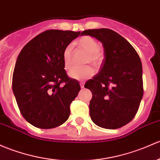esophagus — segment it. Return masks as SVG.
<instances>
[{"label":"esophagus","mask_w":160,"mask_h":160,"mask_svg":"<svg viewBox=\"0 0 160 160\" xmlns=\"http://www.w3.org/2000/svg\"><path fill=\"white\" fill-rule=\"evenodd\" d=\"M80 85L81 88H83V87H84V83H83V82H81V83H80Z\"/></svg>","instance_id":"esophagus-1"}]
</instances>
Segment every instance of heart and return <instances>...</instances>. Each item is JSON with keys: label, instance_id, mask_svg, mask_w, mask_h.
<instances>
[{"label": "heart", "instance_id": "heart-1", "mask_svg": "<svg viewBox=\"0 0 160 160\" xmlns=\"http://www.w3.org/2000/svg\"><path fill=\"white\" fill-rule=\"evenodd\" d=\"M78 45L81 50L87 53L85 59V63H90L93 66H97L101 63L103 58V51L100 48L97 40L90 36H83L79 40ZM73 45L68 44L63 52V66L66 70H69L73 63ZM94 70L92 67H85L83 68H73L69 72V76L71 78L77 80H83L90 78L93 75Z\"/></svg>", "mask_w": 160, "mask_h": 160}]
</instances>
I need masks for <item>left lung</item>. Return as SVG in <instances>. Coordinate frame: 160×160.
<instances>
[{"label":"left lung","mask_w":160,"mask_h":160,"mask_svg":"<svg viewBox=\"0 0 160 160\" xmlns=\"http://www.w3.org/2000/svg\"><path fill=\"white\" fill-rule=\"evenodd\" d=\"M80 35L100 40L105 55L98 73L85 84L93 94L91 120L102 128H120L134 118L143 95L139 56L125 38L110 29L86 30Z\"/></svg>","instance_id":"obj_1"}]
</instances>
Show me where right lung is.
<instances>
[{"instance_id": "add662e5", "label": "right lung", "mask_w": 160, "mask_h": 160, "mask_svg": "<svg viewBox=\"0 0 160 160\" xmlns=\"http://www.w3.org/2000/svg\"><path fill=\"white\" fill-rule=\"evenodd\" d=\"M80 34L71 31H43L28 42L18 55L13 92L23 118L38 128H55L69 118L70 103L80 87L67 77L63 52Z\"/></svg>"}]
</instances>
